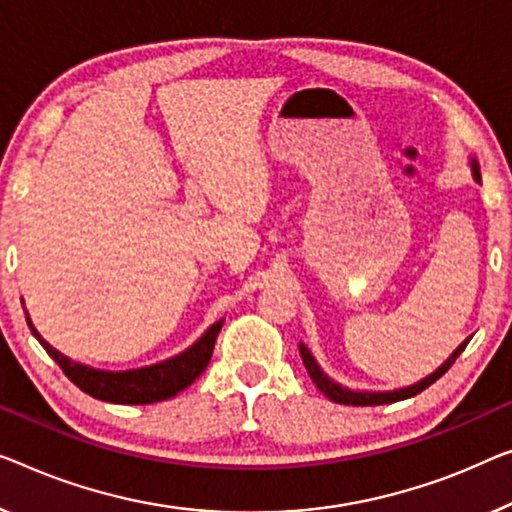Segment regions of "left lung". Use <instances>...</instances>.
<instances>
[{
	"label": "left lung",
	"mask_w": 512,
	"mask_h": 512,
	"mask_svg": "<svg viewBox=\"0 0 512 512\" xmlns=\"http://www.w3.org/2000/svg\"><path fill=\"white\" fill-rule=\"evenodd\" d=\"M471 167H474V177L480 179V172L476 163H471ZM469 342V340H467ZM467 342H462L460 347L455 349L453 356L448 358V361L441 365V368L437 372H432L430 377H425L418 381V384L414 386H407V388H400V391H391V393H356V391H349V388H342L335 384V381H331L329 377L324 375L322 370H319V365L315 358H312V354L305 349L303 345H299V352H301V358H303V365L305 370H308V375L312 379V384H315L319 391H322L326 398H329L331 402H338V404H352V407H375V404H391V402H398V400H407V398H414V395H418L421 391H425L427 386H432L434 381H437L441 375H446L448 368L455 363V358L460 356L464 352V347H467Z\"/></svg>",
	"instance_id": "1"
}]
</instances>
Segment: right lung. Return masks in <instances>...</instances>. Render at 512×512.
Returning <instances> with one entry per match:
<instances>
[{
	"label": "right lung",
	"mask_w": 512,
	"mask_h": 512,
	"mask_svg": "<svg viewBox=\"0 0 512 512\" xmlns=\"http://www.w3.org/2000/svg\"><path fill=\"white\" fill-rule=\"evenodd\" d=\"M27 324L38 338V342L43 345L45 352L55 358V363L64 370V375L71 379L80 391H85L96 400L114 404H151L174 398V395L181 393L183 388H188L204 370H207L213 354V345H216L220 326H223V322H216L193 347L186 349V352L179 356L170 358V361L149 365V368L140 370L108 372L94 370L89 368V365H80L71 361V358H66L64 354H59L57 349H52L48 342L38 335L34 324L29 322V317Z\"/></svg>",
	"instance_id": "1"
}]
</instances>
